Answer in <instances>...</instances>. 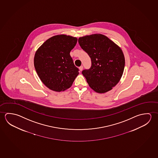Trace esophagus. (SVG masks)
<instances>
[{
    "label": "esophagus",
    "instance_id": "1",
    "mask_svg": "<svg viewBox=\"0 0 158 158\" xmlns=\"http://www.w3.org/2000/svg\"><path fill=\"white\" fill-rule=\"evenodd\" d=\"M79 68V70H80V71H82V70H83V65H81V66H80V67Z\"/></svg>",
    "mask_w": 158,
    "mask_h": 158
}]
</instances>
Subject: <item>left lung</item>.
I'll return each instance as SVG.
<instances>
[{
    "label": "left lung",
    "mask_w": 158,
    "mask_h": 158,
    "mask_svg": "<svg viewBox=\"0 0 158 158\" xmlns=\"http://www.w3.org/2000/svg\"><path fill=\"white\" fill-rule=\"evenodd\" d=\"M78 42L91 58V67L82 71L89 85L98 93L111 90L119 82L124 70L121 49L101 34L81 37Z\"/></svg>",
    "instance_id": "1"
}]
</instances>
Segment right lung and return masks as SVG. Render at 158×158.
<instances>
[{
    "instance_id": "right-lung-1",
    "label": "right lung",
    "mask_w": 158,
    "mask_h": 158,
    "mask_svg": "<svg viewBox=\"0 0 158 158\" xmlns=\"http://www.w3.org/2000/svg\"><path fill=\"white\" fill-rule=\"evenodd\" d=\"M77 40L70 36L56 35L37 49L34 66L39 78L49 89L58 92L67 90L79 74L70 55Z\"/></svg>"
}]
</instances>
